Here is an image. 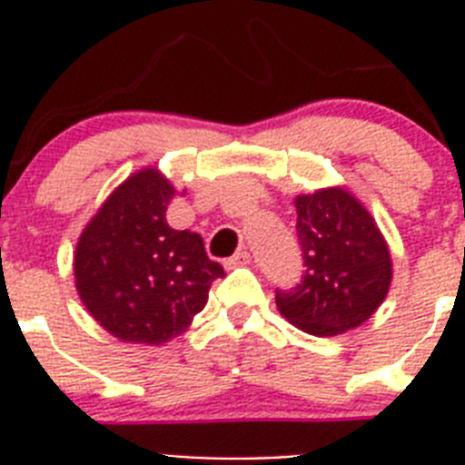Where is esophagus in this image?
I'll return each mask as SVG.
<instances>
[{
  "label": "esophagus",
  "instance_id": "esophagus-1",
  "mask_svg": "<svg viewBox=\"0 0 465 465\" xmlns=\"http://www.w3.org/2000/svg\"><path fill=\"white\" fill-rule=\"evenodd\" d=\"M250 261H252L250 252L241 250V252H238V254H233L232 259H229L227 265H229V267H238V265H247V262H250Z\"/></svg>",
  "mask_w": 465,
  "mask_h": 465
}]
</instances>
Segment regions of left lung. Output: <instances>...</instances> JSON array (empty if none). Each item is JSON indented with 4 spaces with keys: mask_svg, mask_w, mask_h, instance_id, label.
I'll return each instance as SVG.
<instances>
[{
    "mask_svg": "<svg viewBox=\"0 0 465 465\" xmlns=\"http://www.w3.org/2000/svg\"><path fill=\"white\" fill-rule=\"evenodd\" d=\"M294 206L306 270L292 290H276V308L317 337L358 328L391 285V254L376 220L340 186L297 195Z\"/></svg>",
    "mask_w": 465,
    "mask_h": 465,
    "instance_id": "1",
    "label": "left lung"
}]
</instances>
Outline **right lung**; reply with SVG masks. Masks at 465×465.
<instances>
[{"label":"right lung","mask_w":465,"mask_h":465,"mask_svg":"<svg viewBox=\"0 0 465 465\" xmlns=\"http://www.w3.org/2000/svg\"><path fill=\"white\" fill-rule=\"evenodd\" d=\"M175 189L157 168L133 173L112 191L78 238L76 290L110 335L159 346L182 335L224 276L203 236L168 227Z\"/></svg>","instance_id":"right-lung-1"}]
</instances>
